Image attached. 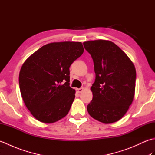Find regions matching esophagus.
Returning <instances> with one entry per match:
<instances>
[{
	"label": "esophagus",
	"mask_w": 155,
	"mask_h": 155,
	"mask_svg": "<svg viewBox=\"0 0 155 155\" xmlns=\"http://www.w3.org/2000/svg\"><path fill=\"white\" fill-rule=\"evenodd\" d=\"M84 88H77V92L78 93H81L83 91Z\"/></svg>",
	"instance_id": "1"
}]
</instances>
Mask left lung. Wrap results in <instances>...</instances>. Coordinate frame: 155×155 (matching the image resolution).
I'll use <instances>...</instances> for the list:
<instances>
[{
	"label": "left lung",
	"mask_w": 155,
	"mask_h": 155,
	"mask_svg": "<svg viewBox=\"0 0 155 155\" xmlns=\"http://www.w3.org/2000/svg\"><path fill=\"white\" fill-rule=\"evenodd\" d=\"M83 45L93 59L96 74L88 113L101 123H115L123 117L133 103L135 67L128 56L110 41H90Z\"/></svg>",
	"instance_id": "1"
}]
</instances>
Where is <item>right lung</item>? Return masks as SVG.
Wrapping results in <instances>:
<instances>
[{
    "label": "right lung",
    "mask_w": 155,
    "mask_h": 155,
    "mask_svg": "<svg viewBox=\"0 0 155 155\" xmlns=\"http://www.w3.org/2000/svg\"><path fill=\"white\" fill-rule=\"evenodd\" d=\"M84 52L81 42H51L42 46L23 63L19 87L26 107L45 123L64 118L75 98L69 86V67Z\"/></svg>",
    "instance_id": "right-lung-1"
}]
</instances>
